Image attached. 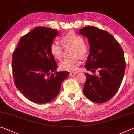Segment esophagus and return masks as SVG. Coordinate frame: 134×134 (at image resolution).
Listing matches in <instances>:
<instances>
[{"label":"esophagus","mask_w":134,"mask_h":134,"mask_svg":"<svg viewBox=\"0 0 134 134\" xmlns=\"http://www.w3.org/2000/svg\"><path fill=\"white\" fill-rule=\"evenodd\" d=\"M78 72H75V71H71L70 73V76H75L76 74H77Z\"/></svg>","instance_id":"1"}]
</instances>
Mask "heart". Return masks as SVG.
<instances>
[{"mask_svg":"<svg viewBox=\"0 0 134 134\" xmlns=\"http://www.w3.org/2000/svg\"><path fill=\"white\" fill-rule=\"evenodd\" d=\"M61 43L64 48H75L73 54L75 56L79 55L80 57H85L89 52L88 44L84 42V39L81 36L75 32L70 31L61 37ZM50 52L55 58L60 59L63 55V47L61 44L56 41H53L50 44ZM80 61L78 58H65L59 64V67L62 70L70 71L77 70Z\"/></svg>","mask_w":134,"mask_h":134,"instance_id":"heart-1","label":"heart"}]
</instances>
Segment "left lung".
<instances>
[{
  "label": "left lung",
  "mask_w": 134,
  "mask_h": 134,
  "mask_svg": "<svg viewBox=\"0 0 134 134\" xmlns=\"http://www.w3.org/2000/svg\"><path fill=\"white\" fill-rule=\"evenodd\" d=\"M78 33L88 38L90 46L86 69L93 73L96 70L99 72L98 76L85 73L86 80L83 92L92 102L104 103L116 94L122 83L126 67L124 51L113 36L105 30L88 26Z\"/></svg>",
  "instance_id": "1"
}]
</instances>
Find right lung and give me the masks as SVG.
I'll use <instances>...</instances> for the list:
<instances>
[{"instance_id": "obj_1", "label": "right lung", "mask_w": 134, "mask_h": 134, "mask_svg": "<svg viewBox=\"0 0 134 134\" xmlns=\"http://www.w3.org/2000/svg\"><path fill=\"white\" fill-rule=\"evenodd\" d=\"M58 31L38 27L21 37L12 54L15 85L29 100L49 103L58 95L68 71H56L57 65L50 52V44Z\"/></svg>"}]
</instances>
